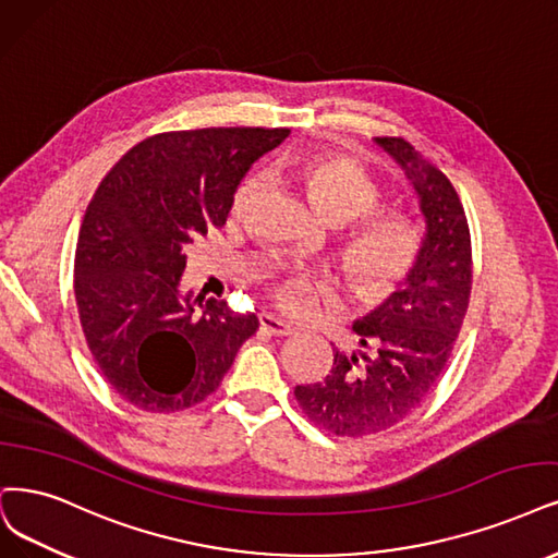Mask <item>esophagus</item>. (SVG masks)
<instances>
[{"label":"esophagus","mask_w":558,"mask_h":558,"mask_svg":"<svg viewBox=\"0 0 558 558\" xmlns=\"http://www.w3.org/2000/svg\"><path fill=\"white\" fill-rule=\"evenodd\" d=\"M259 324H262V328L266 333H271V336H278V338H284V336H292L296 328L292 326V324H287L284 319H280V317H276V315H268V313H264V315H259Z\"/></svg>","instance_id":"1"}]
</instances>
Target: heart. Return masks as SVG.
Masks as SVG:
<instances>
[{
    "mask_svg": "<svg viewBox=\"0 0 558 558\" xmlns=\"http://www.w3.org/2000/svg\"><path fill=\"white\" fill-rule=\"evenodd\" d=\"M296 174L326 220H354L338 245L340 266L352 290L367 301L393 294L414 274L423 255V232L416 220L402 211H373L381 202V185L352 158L303 156L296 160ZM262 181L255 172L236 185L230 204L234 218L251 209ZM268 292L284 315L305 317L328 294V287L313 274L290 271L278 276Z\"/></svg>",
    "mask_w": 558,
    "mask_h": 558,
    "instance_id": "b5f03b06",
    "label": "heart"
}]
</instances>
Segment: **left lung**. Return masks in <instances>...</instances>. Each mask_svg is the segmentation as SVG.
<instances>
[{
  "label": "left lung",
  "mask_w": 558,
  "mask_h": 558,
  "mask_svg": "<svg viewBox=\"0 0 558 558\" xmlns=\"http://www.w3.org/2000/svg\"><path fill=\"white\" fill-rule=\"evenodd\" d=\"M421 197L423 255L407 290L354 324L363 354L336 349L322 381L296 386L303 414L336 437L377 435L416 411L448 365L469 307L473 259L464 206L446 174L402 137H377Z\"/></svg>",
  "instance_id": "obj_1"
}]
</instances>
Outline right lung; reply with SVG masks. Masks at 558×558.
Listing matches in <instances>:
<instances>
[{"label":"right lung","mask_w":558,"mask_h":558,"mask_svg":"<svg viewBox=\"0 0 558 558\" xmlns=\"http://www.w3.org/2000/svg\"><path fill=\"white\" fill-rule=\"evenodd\" d=\"M290 129H197L142 140L96 189L80 227L73 292L82 333L114 393L149 414L204 402L259 319L179 292L183 247L230 214L239 181Z\"/></svg>","instance_id":"obj_1"}]
</instances>
